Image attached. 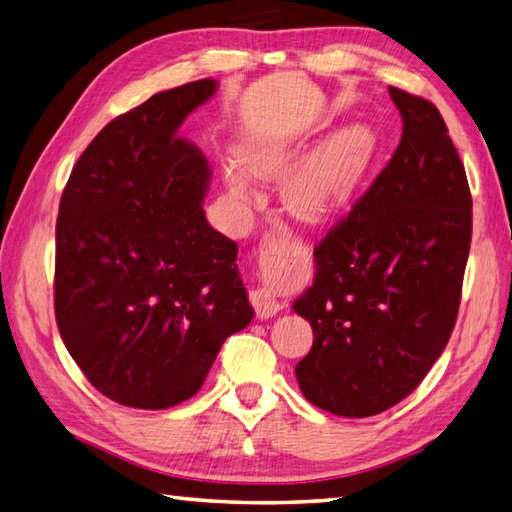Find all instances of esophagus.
Wrapping results in <instances>:
<instances>
[{"instance_id":"esophagus-1","label":"esophagus","mask_w":512,"mask_h":512,"mask_svg":"<svg viewBox=\"0 0 512 512\" xmlns=\"http://www.w3.org/2000/svg\"><path fill=\"white\" fill-rule=\"evenodd\" d=\"M285 243H287L285 234H280V232L267 234L263 245H260V256L269 258L271 254L278 252L280 247H285ZM249 300H252L258 318H271V316H276L280 309H283V305H280V300L274 294V289L267 287V285L249 291Z\"/></svg>"}]
</instances>
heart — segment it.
Returning <instances> with one entry per match:
<instances>
[{"mask_svg": "<svg viewBox=\"0 0 512 512\" xmlns=\"http://www.w3.org/2000/svg\"><path fill=\"white\" fill-rule=\"evenodd\" d=\"M369 156L371 137L360 125L333 134L285 176L283 196L287 205L307 218H320L338 210L358 187ZM287 161L289 152L276 143H252L238 152V163L254 176H274ZM223 176L234 203L245 205L252 201V185L238 165H227Z\"/></svg>", "mask_w": 512, "mask_h": 512, "instance_id": "b5f03b06", "label": "heart"}]
</instances>
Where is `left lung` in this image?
<instances>
[{"label": "left lung", "instance_id": "1", "mask_svg": "<svg viewBox=\"0 0 512 512\" xmlns=\"http://www.w3.org/2000/svg\"><path fill=\"white\" fill-rule=\"evenodd\" d=\"M402 139L371 187L314 249L316 276L294 302L314 329L296 364L305 398L369 417L413 393L451 338L471 249L464 163L431 101L389 88Z\"/></svg>", "mask_w": 512, "mask_h": 512}]
</instances>
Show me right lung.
Wrapping results in <instances>:
<instances>
[{"label":"right lung","instance_id":"add662e5","mask_svg":"<svg viewBox=\"0 0 512 512\" xmlns=\"http://www.w3.org/2000/svg\"><path fill=\"white\" fill-rule=\"evenodd\" d=\"M218 83L159 92L103 128L70 172L57 216L55 318L92 387L134 409L190 400L254 318L238 245L210 227V165L176 137Z\"/></svg>","mask_w":512,"mask_h":512}]
</instances>
